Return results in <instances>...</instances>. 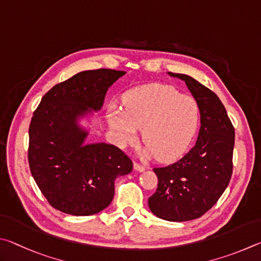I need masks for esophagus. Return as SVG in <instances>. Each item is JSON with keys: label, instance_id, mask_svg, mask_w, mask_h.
I'll return each mask as SVG.
<instances>
[{"label": "esophagus", "instance_id": "esophagus-1", "mask_svg": "<svg viewBox=\"0 0 261 261\" xmlns=\"http://www.w3.org/2000/svg\"><path fill=\"white\" fill-rule=\"evenodd\" d=\"M134 168H135L136 171H139V172H144L145 171V166L141 165V164L138 163V162L134 163Z\"/></svg>", "mask_w": 261, "mask_h": 261}]
</instances>
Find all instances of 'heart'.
Here are the masks:
<instances>
[{"instance_id":"heart-1","label":"heart","mask_w":261,"mask_h":261,"mask_svg":"<svg viewBox=\"0 0 261 261\" xmlns=\"http://www.w3.org/2000/svg\"><path fill=\"white\" fill-rule=\"evenodd\" d=\"M109 121L126 143L134 141L142 128L144 156L170 162L189 148L199 125V107L173 87L151 85L130 91L125 109L113 108Z\"/></svg>"}]
</instances>
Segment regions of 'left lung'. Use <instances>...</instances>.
Segmentation results:
<instances>
[{
	"mask_svg": "<svg viewBox=\"0 0 261 261\" xmlns=\"http://www.w3.org/2000/svg\"><path fill=\"white\" fill-rule=\"evenodd\" d=\"M170 75L186 82L197 102L200 129L196 144L180 161L153 168L156 193L148 204L154 216L167 221H189L202 217L226 190L232 174L235 129L220 98L194 77Z\"/></svg>",
	"mask_w": 261,
	"mask_h": 261,
	"instance_id": "left-lung-1",
	"label": "left lung"
}]
</instances>
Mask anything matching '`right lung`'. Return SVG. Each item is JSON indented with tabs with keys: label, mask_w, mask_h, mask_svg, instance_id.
I'll list each match as a JSON object with an SVG mask.
<instances>
[{
	"label": "right lung",
	"mask_w": 261,
	"mask_h": 261,
	"mask_svg": "<svg viewBox=\"0 0 261 261\" xmlns=\"http://www.w3.org/2000/svg\"><path fill=\"white\" fill-rule=\"evenodd\" d=\"M126 72L84 71L54 86L32 117L29 164L41 193L58 211L90 216L108 207L114 180L133 170V162L112 144H86L88 132L77 119L102 108L105 94Z\"/></svg>",
	"instance_id": "right-lung-1"
}]
</instances>
